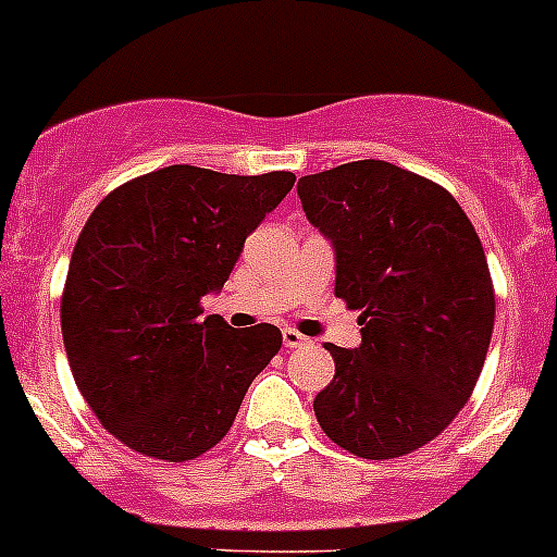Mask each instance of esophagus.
<instances>
[{
    "mask_svg": "<svg viewBox=\"0 0 557 557\" xmlns=\"http://www.w3.org/2000/svg\"><path fill=\"white\" fill-rule=\"evenodd\" d=\"M284 348H300V345H306V336L300 334V331H295V329H284Z\"/></svg>",
    "mask_w": 557,
    "mask_h": 557,
    "instance_id": "obj_1",
    "label": "esophagus"
}]
</instances>
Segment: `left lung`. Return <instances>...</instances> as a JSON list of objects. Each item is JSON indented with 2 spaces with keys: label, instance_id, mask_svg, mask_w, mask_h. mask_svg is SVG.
<instances>
[{
  "label": "left lung",
  "instance_id": "8db88e82",
  "mask_svg": "<svg viewBox=\"0 0 557 557\" xmlns=\"http://www.w3.org/2000/svg\"><path fill=\"white\" fill-rule=\"evenodd\" d=\"M336 253V298L359 309L361 345L336 348L314 414L334 445L397 458L445 431L481 379L494 287L475 226L436 182L359 160L298 182Z\"/></svg>",
  "mask_w": 557,
  "mask_h": 557
}]
</instances>
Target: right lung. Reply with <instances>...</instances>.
Masks as SVG:
<instances>
[{
    "label": "right lung",
    "instance_id": "right-lung-1",
    "mask_svg": "<svg viewBox=\"0 0 557 557\" xmlns=\"http://www.w3.org/2000/svg\"><path fill=\"white\" fill-rule=\"evenodd\" d=\"M295 173L234 176L168 165L115 187L82 228L60 300L71 372L112 436L143 456L193 461L232 428L282 348L270 323L203 318L245 237Z\"/></svg>",
    "mask_w": 557,
    "mask_h": 557
}]
</instances>
